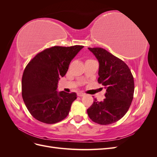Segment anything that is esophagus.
<instances>
[{
  "instance_id": "esophagus-1",
  "label": "esophagus",
  "mask_w": 157,
  "mask_h": 157,
  "mask_svg": "<svg viewBox=\"0 0 157 157\" xmlns=\"http://www.w3.org/2000/svg\"><path fill=\"white\" fill-rule=\"evenodd\" d=\"M77 95H78V96H79V97H82V96H84L85 94H84V93H82V92H78V93L77 94Z\"/></svg>"
}]
</instances>
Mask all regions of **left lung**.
<instances>
[{
    "mask_svg": "<svg viewBox=\"0 0 157 157\" xmlns=\"http://www.w3.org/2000/svg\"><path fill=\"white\" fill-rule=\"evenodd\" d=\"M99 62L98 81L106 89L101 101L94 99L87 109L89 117L99 124L107 125L119 121L125 115L133 99L134 78L128 65L106 50L88 48Z\"/></svg>",
    "mask_w": 157,
    "mask_h": 157,
    "instance_id": "1",
    "label": "left lung"
}]
</instances>
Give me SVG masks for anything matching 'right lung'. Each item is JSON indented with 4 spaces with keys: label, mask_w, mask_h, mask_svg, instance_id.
<instances>
[{
    "label": "right lung",
    "mask_w": 157,
    "mask_h": 157,
    "mask_svg": "<svg viewBox=\"0 0 157 157\" xmlns=\"http://www.w3.org/2000/svg\"><path fill=\"white\" fill-rule=\"evenodd\" d=\"M83 47H52L38 54L27 65L22 77V98L36 120L55 124L68 115L77 94L58 92V81Z\"/></svg>",
    "instance_id": "add662e5"
}]
</instances>
